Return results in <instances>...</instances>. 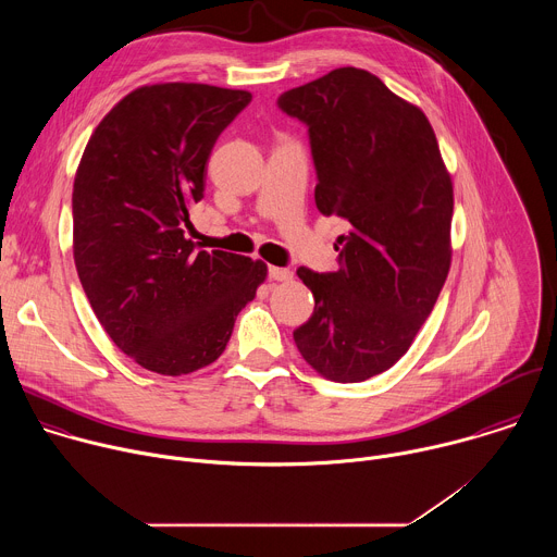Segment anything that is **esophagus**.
<instances>
[{"label":"esophagus","mask_w":557,"mask_h":557,"mask_svg":"<svg viewBox=\"0 0 557 557\" xmlns=\"http://www.w3.org/2000/svg\"><path fill=\"white\" fill-rule=\"evenodd\" d=\"M293 277V271L282 269V267H269V280L273 282H286Z\"/></svg>","instance_id":"esophagus-1"}]
</instances>
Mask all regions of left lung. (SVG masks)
<instances>
[{"label": "left lung", "mask_w": 557, "mask_h": 557, "mask_svg": "<svg viewBox=\"0 0 557 557\" xmlns=\"http://www.w3.org/2000/svg\"><path fill=\"white\" fill-rule=\"evenodd\" d=\"M277 108L308 127L317 209L348 222L335 273L297 269L314 310L293 339L326 379L366 381L408 352L445 284L451 178L428 116L366 70L337 67Z\"/></svg>", "instance_id": "1"}]
</instances>
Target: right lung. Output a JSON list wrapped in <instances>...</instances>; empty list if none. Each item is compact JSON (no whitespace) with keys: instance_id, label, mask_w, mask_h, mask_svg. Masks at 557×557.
<instances>
[{"instance_id":"1","label":"right lung","mask_w":557,"mask_h":557,"mask_svg":"<svg viewBox=\"0 0 557 557\" xmlns=\"http://www.w3.org/2000/svg\"><path fill=\"white\" fill-rule=\"evenodd\" d=\"M251 103L245 90L156 84L99 123L72 189L74 264L110 339L138 366L181 376L213 363L267 264L202 251L185 235L211 149Z\"/></svg>"}]
</instances>
